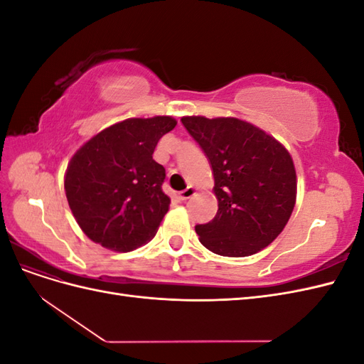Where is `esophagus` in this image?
I'll return each mask as SVG.
<instances>
[{
    "label": "esophagus",
    "instance_id": "34e87169",
    "mask_svg": "<svg viewBox=\"0 0 364 364\" xmlns=\"http://www.w3.org/2000/svg\"><path fill=\"white\" fill-rule=\"evenodd\" d=\"M196 191H197V190L194 188V186H188V188L179 193V199H181V200H188V199H191V197L196 194Z\"/></svg>",
    "mask_w": 364,
    "mask_h": 364
}]
</instances>
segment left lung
<instances>
[{
    "label": "left lung",
    "mask_w": 364,
    "mask_h": 364,
    "mask_svg": "<svg viewBox=\"0 0 364 364\" xmlns=\"http://www.w3.org/2000/svg\"><path fill=\"white\" fill-rule=\"evenodd\" d=\"M214 174L215 217L197 225L200 243L222 257H249L269 246L296 203V170L289 150L247 121L182 117Z\"/></svg>",
    "instance_id": "8db88e82"
}]
</instances>
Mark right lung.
Segmentation results:
<instances>
[{"label":"right lung","mask_w":364,"mask_h":364,"mask_svg":"<svg viewBox=\"0 0 364 364\" xmlns=\"http://www.w3.org/2000/svg\"><path fill=\"white\" fill-rule=\"evenodd\" d=\"M176 124L171 117L127 118L74 153L65 194L75 222L94 243L130 252L156 235L170 197L162 191L165 168L153 151Z\"/></svg>","instance_id":"1"}]
</instances>
